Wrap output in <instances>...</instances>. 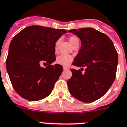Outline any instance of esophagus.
<instances>
[{
	"instance_id": "1",
	"label": "esophagus",
	"mask_w": 127,
	"mask_h": 127,
	"mask_svg": "<svg viewBox=\"0 0 127 127\" xmlns=\"http://www.w3.org/2000/svg\"><path fill=\"white\" fill-rule=\"evenodd\" d=\"M63 68H64V70H68V67H66V66H64Z\"/></svg>"
}]
</instances>
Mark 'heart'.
Here are the masks:
<instances>
[{
    "instance_id": "b5f03b06",
    "label": "heart",
    "mask_w": 127,
    "mask_h": 127,
    "mask_svg": "<svg viewBox=\"0 0 127 127\" xmlns=\"http://www.w3.org/2000/svg\"><path fill=\"white\" fill-rule=\"evenodd\" d=\"M69 41H70V44L73 45V44H75L76 42H78L79 39L78 37L76 36H71L69 37ZM60 42V39L58 40L55 42V46H54V48H55V52H57L58 50V46ZM73 61V57L72 55H68V54H62L60 55H59L57 57L56 59V62L59 64H61L63 66H68Z\"/></svg>"
}]
</instances>
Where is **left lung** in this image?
I'll use <instances>...</instances> for the list:
<instances>
[{
  "label": "left lung",
  "instance_id": "left-lung-1",
  "mask_svg": "<svg viewBox=\"0 0 127 127\" xmlns=\"http://www.w3.org/2000/svg\"><path fill=\"white\" fill-rule=\"evenodd\" d=\"M81 40V50L72 64L85 67L71 69L68 80L69 91L77 99L92 103L103 97L116 78L118 55L108 36L92 28L68 30Z\"/></svg>",
  "mask_w": 127,
  "mask_h": 127
}]
</instances>
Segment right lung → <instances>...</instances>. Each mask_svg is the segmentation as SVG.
Listing matches in <instances>:
<instances>
[{"label":"right lung","mask_w":127,"mask_h":127,"mask_svg":"<svg viewBox=\"0 0 127 127\" xmlns=\"http://www.w3.org/2000/svg\"><path fill=\"white\" fill-rule=\"evenodd\" d=\"M67 31L40 26L25 28L11 40L6 69L16 92L35 101L50 94L63 67L55 61V42ZM47 66L42 68L40 64Z\"/></svg>","instance_id":"obj_1"}]
</instances>
